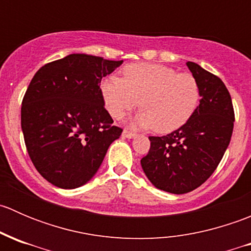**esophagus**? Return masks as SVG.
<instances>
[{"instance_id":"esophagus-1","label":"esophagus","mask_w":251,"mask_h":251,"mask_svg":"<svg viewBox=\"0 0 251 251\" xmlns=\"http://www.w3.org/2000/svg\"><path fill=\"white\" fill-rule=\"evenodd\" d=\"M123 137L133 138V137H136V133L131 132V131H127V130H124V131H123Z\"/></svg>"}]
</instances>
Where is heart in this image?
<instances>
[{"instance_id": "obj_1", "label": "heart", "mask_w": 251, "mask_h": 251, "mask_svg": "<svg viewBox=\"0 0 251 251\" xmlns=\"http://www.w3.org/2000/svg\"><path fill=\"white\" fill-rule=\"evenodd\" d=\"M100 95L108 113L121 119L138 103L135 125L169 133L183 126L201 100L197 78L161 64L126 65L123 78L110 75L100 82Z\"/></svg>"}]
</instances>
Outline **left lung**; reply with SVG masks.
<instances>
[{"label": "left lung", "instance_id": "left-lung-1", "mask_svg": "<svg viewBox=\"0 0 251 251\" xmlns=\"http://www.w3.org/2000/svg\"><path fill=\"white\" fill-rule=\"evenodd\" d=\"M201 87V103L191 119L161 137L151 136L142 169L158 189L184 194L198 188L216 170L233 132L231 95L220 77L186 63Z\"/></svg>", "mask_w": 251, "mask_h": 251}]
</instances>
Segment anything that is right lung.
<instances>
[{
	"label": "right lung",
	"mask_w": 251,
	"mask_h": 251,
	"mask_svg": "<svg viewBox=\"0 0 251 251\" xmlns=\"http://www.w3.org/2000/svg\"><path fill=\"white\" fill-rule=\"evenodd\" d=\"M123 60L69 54L37 70L22 102V130L32 164L53 186L87 183L123 128L113 125L102 77Z\"/></svg>",
	"instance_id": "obj_1"
}]
</instances>
